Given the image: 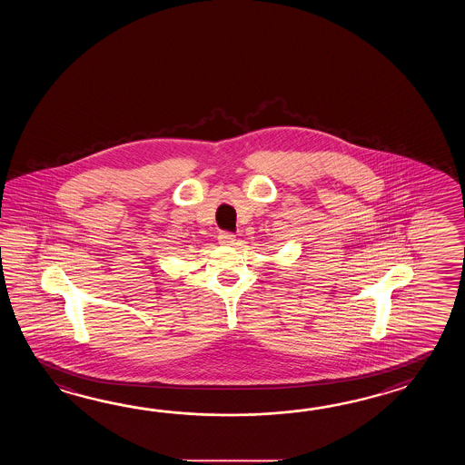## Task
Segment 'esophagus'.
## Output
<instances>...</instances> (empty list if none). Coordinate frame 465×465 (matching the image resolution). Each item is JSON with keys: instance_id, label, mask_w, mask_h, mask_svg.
Here are the masks:
<instances>
[{"instance_id": "34e87169", "label": "esophagus", "mask_w": 465, "mask_h": 465, "mask_svg": "<svg viewBox=\"0 0 465 465\" xmlns=\"http://www.w3.org/2000/svg\"><path fill=\"white\" fill-rule=\"evenodd\" d=\"M218 239L219 244H223V246H234L236 244V236L231 234V232H221Z\"/></svg>"}]
</instances>
